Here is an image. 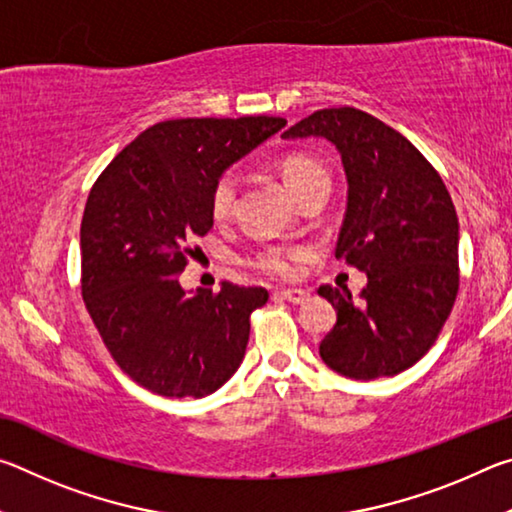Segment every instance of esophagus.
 <instances>
[{"instance_id": "1", "label": "esophagus", "mask_w": 512, "mask_h": 512, "mask_svg": "<svg viewBox=\"0 0 512 512\" xmlns=\"http://www.w3.org/2000/svg\"><path fill=\"white\" fill-rule=\"evenodd\" d=\"M277 296H280L282 300L291 302V305H302V302L309 298V293L302 291V289H284V291H277Z\"/></svg>"}]
</instances>
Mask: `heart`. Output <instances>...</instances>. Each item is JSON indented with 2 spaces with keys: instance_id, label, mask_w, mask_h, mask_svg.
<instances>
[{
  "instance_id": "1",
  "label": "heart",
  "mask_w": 512,
  "mask_h": 512,
  "mask_svg": "<svg viewBox=\"0 0 512 512\" xmlns=\"http://www.w3.org/2000/svg\"><path fill=\"white\" fill-rule=\"evenodd\" d=\"M280 173H282L284 185L289 187V192L296 198L305 192L309 185H314L316 180L327 178V171L323 164L302 153L287 155V158L280 162ZM235 196H237V176L232 171H228L216 180L214 192H212V212L216 219H225V216L230 214L232 205H235ZM302 257H305V250L302 248L271 246V248H264L262 253L255 257V266L266 275L291 277L296 275Z\"/></svg>"
}]
</instances>
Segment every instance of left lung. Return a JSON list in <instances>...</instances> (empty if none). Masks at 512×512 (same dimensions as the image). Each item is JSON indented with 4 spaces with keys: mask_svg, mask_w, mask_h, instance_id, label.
<instances>
[{
    "mask_svg": "<svg viewBox=\"0 0 512 512\" xmlns=\"http://www.w3.org/2000/svg\"><path fill=\"white\" fill-rule=\"evenodd\" d=\"M282 137H320L339 151L348 210L336 257L368 275L359 302L348 289H318L336 309L320 359L361 381L411 368L458 291V216L443 178L404 135L357 108L316 110Z\"/></svg>",
    "mask_w": 512,
    "mask_h": 512,
    "instance_id": "left-lung-1",
    "label": "left lung"
}]
</instances>
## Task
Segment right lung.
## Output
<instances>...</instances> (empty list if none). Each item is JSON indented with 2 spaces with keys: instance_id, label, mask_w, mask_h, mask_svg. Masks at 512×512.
<instances>
[{
  "instance_id": "1",
  "label": "right lung",
  "mask_w": 512,
  "mask_h": 512,
  "mask_svg": "<svg viewBox=\"0 0 512 512\" xmlns=\"http://www.w3.org/2000/svg\"><path fill=\"white\" fill-rule=\"evenodd\" d=\"M282 117L171 119L101 173L81 223L83 300L119 368L164 397H205L235 375L262 287L185 291L189 241L214 225L212 192Z\"/></svg>"
}]
</instances>
